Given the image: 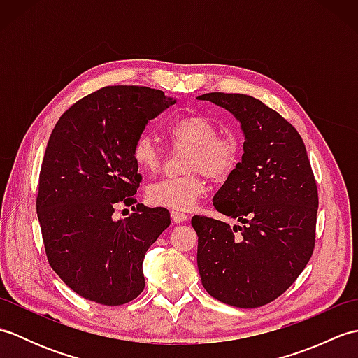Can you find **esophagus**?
<instances>
[{"mask_svg":"<svg viewBox=\"0 0 358 358\" xmlns=\"http://www.w3.org/2000/svg\"><path fill=\"white\" fill-rule=\"evenodd\" d=\"M171 217H172L175 223H181V222H186V220H187V214H185V212H181V210H172Z\"/></svg>","mask_w":358,"mask_h":358,"instance_id":"esophagus-1","label":"esophagus"}]
</instances>
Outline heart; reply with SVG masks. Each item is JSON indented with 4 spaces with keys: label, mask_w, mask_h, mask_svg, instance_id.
<instances>
[{
    "label": "heart",
    "mask_w": 358,
    "mask_h": 358,
    "mask_svg": "<svg viewBox=\"0 0 358 358\" xmlns=\"http://www.w3.org/2000/svg\"><path fill=\"white\" fill-rule=\"evenodd\" d=\"M175 148L187 149L185 171L178 178H163L148 187V201L154 206L189 210L206 192V181L224 180L240 158V141L232 132H218V126L204 115H181L166 127ZM131 155L140 171L154 173L162 164V150L149 134H140L132 143Z\"/></svg>",
    "instance_id": "1"
}]
</instances>
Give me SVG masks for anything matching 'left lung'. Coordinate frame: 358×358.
<instances>
[{"label":"left lung","instance_id":"1","mask_svg":"<svg viewBox=\"0 0 358 358\" xmlns=\"http://www.w3.org/2000/svg\"><path fill=\"white\" fill-rule=\"evenodd\" d=\"M245 132L241 163L214 195V208L238 220L194 215L196 264L209 295L235 308H260L285 294L315 246L318 192L296 129L278 112L243 94L210 92Z\"/></svg>","mask_w":358,"mask_h":358}]
</instances>
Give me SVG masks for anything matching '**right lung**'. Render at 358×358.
<instances>
[{"mask_svg": "<svg viewBox=\"0 0 358 358\" xmlns=\"http://www.w3.org/2000/svg\"><path fill=\"white\" fill-rule=\"evenodd\" d=\"M175 103L163 90L106 86L72 104L44 152L36 214L50 268L83 299L120 306L144 289L143 260L171 224L169 210L144 208L131 149L148 121ZM132 206L127 219L115 210Z\"/></svg>", "mask_w": 358, "mask_h": 358, "instance_id": "right-lung-1", "label": "right lung"}]
</instances>
